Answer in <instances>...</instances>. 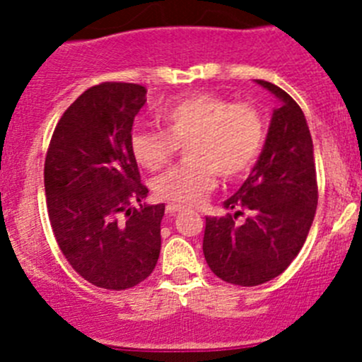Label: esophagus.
<instances>
[{"label":"esophagus","mask_w":362,"mask_h":362,"mask_svg":"<svg viewBox=\"0 0 362 362\" xmlns=\"http://www.w3.org/2000/svg\"><path fill=\"white\" fill-rule=\"evenodd\" d=\"M180 210H184V206H180V204H175V203L166 204V214L168 215H175L177 211H180Z\"/></svg>","instance_id":"34e87169"}]
</instances>
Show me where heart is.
I'll return each mask as SVG.
<instances>
[{"instance_id": "heart-1", "label": "heart", "mask_w": 362, "mask_h": 362, "mask_svg": "<svg viewBox=\"0 0 362 362\" xmlns=\"http://www.w3.org/2000/svg\"><path fill=\"white\" fill-rule=\"evenodd\" d=\"M164 131L134 129L129 151L148 171H159L185 147L189 160L154 180L160 199L198 204L222 178H236L250 170L264 141V120L250 103H233L214 94H196L175 101L159 113Z\"/></svg>"}]
</instances>
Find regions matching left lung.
Segmentation results:
<instances>
[{"mask_svg":"<svg viewBox=\"0 0 362 362\" xmlns=\"http://www.w3.org/2000/svg\"><path fill=\"white\" fill-rule=\"evenodd\" d=\"M280 100L249 178L224 206L235 214L206 217L203 254L228 284L254 287L286 272L301 250L317 210L313 144L305 113L275 83L257 80ZM246 215L242 223L238 216Z\"/></svg>","mask_w":362,"mask_h":362,"instance_id":"8db88e82","label":"left lung"}]
</instances>
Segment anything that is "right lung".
<instances>
[{"mask_svg": "<svg viewBox=\"0 0 362 362\" xmlns=\"http://www.w3.org/2000/svg\"><path fill=\"white\" fill-rule=\"evenodd\" d=\"M138 83L103 82L80 94L57 122L45 158V196L61 252L82 279L124 291L158 264L164 204H140L148 189L129 136L147 101Z\"/></svg>", "mask_w": 362, "mask_h": 362, "instance_id": "right-lung-1", "label": "right lung"}]
</instances>
